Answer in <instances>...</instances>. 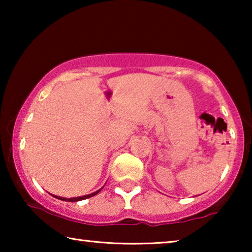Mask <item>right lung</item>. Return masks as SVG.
Masks as SVG:
<instances>
[{
  "mask_svg": "<svg viewBox=\"0 0 252 252\" xmlns=\"http://www.w3.org/2000/svg\"><path fill=\"white\" fill-rule=\"evenodd\" d=\"M102 189V188H101ZM101 189L100 190H97V191H95V192H93V193H90V194H87V195H82V197H75V198H63V197H59V195H54V194H52L54 198H57V199H59V200H62V201H70V202H76V201H81V200H84V199H88V198H91V197H93V195H95V194H97L101 191Z\"/></svg>",
  "mask_w": 252,
  "mask_h": 252,
  "instance_id": "add662e5",
  "label": "right lung"
}]
</instances>
